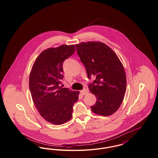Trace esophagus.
<instances>
[{"instance_id":"esophagus-1","label":"esophagus","mask_w":158,"mask_h":158,"mask_svg":"<svg viewBox=\"0 0 158 158\" xmlns=\"http://www.w3.org/2000/svg\"><path fill=\"white\" fill-rule=\"evenodd\" d=\"M89 92V90L86 89H83V90H81V94L82 95H85L86 94H87Z\"/></svg>"}]
</instances>
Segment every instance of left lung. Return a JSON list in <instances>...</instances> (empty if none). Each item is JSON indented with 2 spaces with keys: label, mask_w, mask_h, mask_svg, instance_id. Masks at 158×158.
Returning a JSON list of instances; mask_svg holds the SVG:
<instances>
[{
  "label": "left lung",
  "mask_w": 158,
  "mask_h": 158,
  "mask_svg": "<svg viewBox=\"0 0 158 158\" xmlns=\"http://www.w3.org/2000/svg\"><path fill=\"white\" fill-rule=\"evenodd\" d=\"M75 45L88 77H96L88 86L97 98L96 103L90 107L92 111L102 116L112 115L120 108L126 91V75L121 61L103 43L88 41Z\"/></svg>",
  "instance_id": "obj_1"
}]
</instances>
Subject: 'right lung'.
<instances>
[{
  "mask_svg": "<svg viewBox=\"0 0 158 158\" xmlns=\"http://www.w3.org/2000/svg\"><path fill=\"white\" fill-rule=\"evenodd\" d=\"M75 51V45L48 48L40 54L31 70L29 86L33 102L41 116L55 125L72 118L73 106L79 98V91L59 86L63 61Z\"/></svg>",
  "mask_w": 158,
  "mask_h": 158,
  "instance_id": "1",
  "label": "right lung"
}]
</instances>
